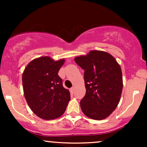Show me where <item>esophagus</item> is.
Masks as SVG:
<instances>
[{
  "label": "esophagus",
  "instance_id": "1",
  "mask_svg": "<svg viewBox=\"0 0 147 147\" xmlns=\"http://www.w3.org/2000/svg\"><path fill=\"white\" fill-rule=\"evenodd\" d=\"M70 92H71V93L73 94V93H74V92H75V88H74V87L71 88L70 89Z\"/></svg>",
  "mask_w": 147,
  "mask_h": 147
}]
</instances>
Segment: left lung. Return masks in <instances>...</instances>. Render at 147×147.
I'll use <instances>...</instances> for the list:
<instances>
[{
	"label": "left lung",
	"mask_w": 147,
	"mask_h": 147,
	"mask_svg": "<svg viewBox=\"0 0 147 147\" xmlns=\"http://www.w3.org/2000/svg\"><path fill=\"white\" fill-rule=\"evenodd\" d=\"M84 70L86 95L80 102L82 112L95 120L109 117L117 108L123 88L122 69L111 54L90 50L75 58Z\"/></svg>",
	"instance_id": "1"
}]
</instances>
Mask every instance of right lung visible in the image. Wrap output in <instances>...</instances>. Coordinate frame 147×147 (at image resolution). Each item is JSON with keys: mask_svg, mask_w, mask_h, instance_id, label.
<instances>
[{"mask_svg": "<svg viewBox=\"0 0 147 147\" xmlns=\"http://www.w3.org/2000/svg\"><path fill=\"white\" fill-rule=\"evenodd\" d=\"M64 62V59L55 61L41 57L31 61L23 72L25 98L34 113L43 119L61 117L70 100V92L58 75Z\"/></svg>", "mask_w": 147, "mask_h": 147, "instance_id": "1", "label": "right lung"}]
</instances>
